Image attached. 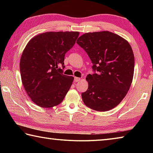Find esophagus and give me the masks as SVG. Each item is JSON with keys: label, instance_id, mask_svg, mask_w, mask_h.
<instances>
[{"label": "esophagus", "instance_id": "esophagus-1", "mask_svg": "<svg viewBox=\"0 0 153 153\" xmlns=\"http://www.w3.org/2000/svg\"><path fill=\"white\" fill-rule=\"evenodd\" d=\"M82 79V78H80V77H76L74 78V81H75V82H79V81H80V80Z\"/></svg>", "mask_w": 153, "mask_h": 153}]
</instances>
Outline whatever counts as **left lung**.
<instances>
[{
	"label": "left lung",
	"mask_w": 153,
	"mask_h": 153,
	"mask_svg": "<svg viewBox=\"0 0 153 153\" xmlns=\"http://www.w3.org/2000/svg\"><path fill=\"white\" fill-rule=\"evenodd\" d=\"M88 55L97 74H88V88L82 94L83 102L97 111H107L120 104L132 82L134 55L130 45L116 33H85L77 40Z\"/></svg>",
	"instance_id": "8db88e82"
}]
</instances>
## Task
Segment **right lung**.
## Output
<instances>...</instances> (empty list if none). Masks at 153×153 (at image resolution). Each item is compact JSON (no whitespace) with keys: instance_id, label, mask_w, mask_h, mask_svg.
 I'll return each mask as SVG.
<instances>
[{"instance_id":"obj_1","label":"right lung","mask_w":153,"mask_h":153,"mask_svg":"<svg viewBox=\"0 0 153 153\" xmlns=\"http://www.w3.org/2000/svg\"><path fill=\"white\" fill-rule=\"evenodd\" d=\"M79 32H47L33 37L20 59L24 87L33 102L42 108L60 104L74 77L63 74L65 55L76 43Z\"/></svg>"}]
</instances>
